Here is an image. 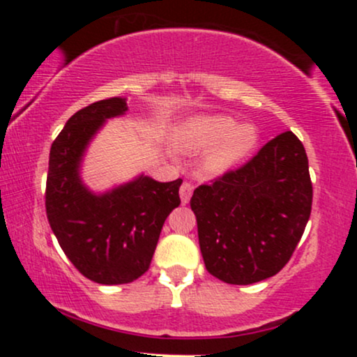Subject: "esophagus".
<instances>
[{
  "mask_svg": "<svg viewBox=\"0 0 357 357\" xmlns=\"http://www.w3.org/2000/svg\"><path fill=\"white\" fill-rule=\"evenodd\" d=\"M192 191H195V184H192L191 181H184L181 184V188H179V196H181V202L184 204H186L191 199Z\"/></svg>",
  "mask_w": 357,
  "mask_h": 357,
  "instance_id": "34e87169",
  "label": "esophagus"
}]
</instances>
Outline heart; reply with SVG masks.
Returning <instances> with one entry per match:
<instances>
[{
  "label": "heart",
  "instance_id": "heart-1",
  "mask_svg": "<svg viewBox=\"0 0 357 357\" xmlns=\"http://www.w3.org/2000/svg\"><path fill=\"white\" fill-rule=\"evenodd\" d=\"M253 126H236L228 116L192 117L178 129V142L184 149L198 153L210 147L204 158V169L223 173L247 155L257 144Z\"/></svg>",
  "mask_w": 357,
  "mask_h": 357
}]
</instances>
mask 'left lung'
I'll list each match as a JSON object with an SVG mask.
<instances>
[{"label":"left lung","instance_id":"8db88e82","mask_svg":"<svg viewBox=\"0 0 357 357\" xmlns=\"http://www.w3.org/2000/svg\"><path fill=\"white\" fill-rule=\"evenodd\" d=\"M191 210L206 270L233 285H250L285 267L312 210L304 144L278 134L236 169L192 192Z\"/></svg>","mask_w":357,"mask_h":357}]
</instances>
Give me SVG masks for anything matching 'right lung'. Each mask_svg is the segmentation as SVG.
Instances as JSON below:
<instances>
[{
  "instance_id": "obj_1",
  "label": "right lung",
  "mask_w": 357,
  "mask_h": 357,
  "mask_svg": "<svg viewBox=\"0 0 357 357\" xmlns=\"http://www.w3.org/2000/svg\"><path fill=\"white\" fill-rule=\"evenodd\" d=\"M126 110L122 97L80 109L53 141L48 161V223L73 267L104 285L129 284L147 272L162 225L181 203L183 179L158 183L141 176L105 195H93L82 184L79 167L89 141L105 119Z\"/></svg>"
}]
</instances>
